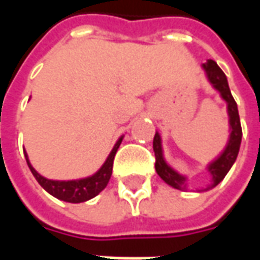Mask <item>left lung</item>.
<instances>
[{"label":"left lung","mask_w":260,"mask_h":260,"mask_svg":"<svg viewBox=\"0 0 260 260\" xmlns=\"http://www.w3.org/2000/svg\"><path fill=\"white\" fill-rule=\"evenodd\" d=\"M202 68L205 71L207 80L213 86V89L217 90L220 93V97L227 103L230 135L227 145L223 149V152L220 153L217 157L212 160L206 166L207 173L212 177L210 184L206 188L198 189V192L209 191V189H212L216 185H218L224 180V177L227 175L230 169L233 167V164L237 160V156H238V152H240L241 139H242V129H241L238 107H237V103H235L231 91H230L227 76H225V74L213 59H207L205 64H202ZM153 150H154V156H156L154 167H156V173L158 174V177L166 184H169L170 186H173L175 189L186 191L188 189V177L184 174H180L177 170L173 169L166 161L163 153V145H161V136H160L158 132H156L154 139H153Z\"/></svg>","instance_id":"left-lung-1"}]
</instances>
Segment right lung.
Instances as JSON below:
<instances>
[{"label": "right lung", "mask_w": 260, "mask_h": 260, "mask_svg": "<svg viewBox=\"0 0 260 260\" xmlns=\"http://www.w3.org/2000/svg\"><path fill=\"white\" fill-rule=\"evenodd\" d=\"M122 139H124V135L119 136L118 141L115 142L111 152L106 158V161L103 163L102 167L97 170L94 174L85 177V178H79V180H48L35 170V167L29 161V156H27L26 150H23V153H25L26 161H27L31 174L36 178L37 182L43 186V189H46L50 195H53L54 198H57L59 201L69 202V203H82V202L89 201L91 198L97 196L107 186L108 181L113 174L114 157H115V153L118 150Z\"/></svg>", "instance_id": "right-lung-1"}]
</instances>
